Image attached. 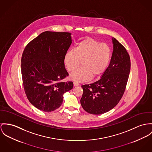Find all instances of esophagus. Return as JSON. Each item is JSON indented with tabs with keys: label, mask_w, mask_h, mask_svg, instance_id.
<instances>
[{
	"label": "esophagus",
	"mask_w": 152,
	"mask_h": 152,
	"mask_svg": "<svg viewBox=\"0 0 152 152\" xmlns=\"http://www.w3.org/2000/svg\"><path fill=\"white\" fill-rule=\"evenodd\" d=\"M73 86H79V83L77 82H73Z\"/></svg>",
	"instance_id": "esophagus-1"
}]
</instances>
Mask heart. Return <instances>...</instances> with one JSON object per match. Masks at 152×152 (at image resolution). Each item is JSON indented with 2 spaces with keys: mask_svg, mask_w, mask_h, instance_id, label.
I'll use <instances>...</instances> for the list:
<instances>
[{
  "mask_svg": "<svg viewBox=\"0 0 152 152\" xmlns=\"http://www.w3.org/2000/svg\"><path fill=\"white\" fill-rule=\"evenodd\" d=\"M112 51L110 47L93 38H86L78 43L75 50L65 55L64 64L68 70L73 72L80 65L82 67L70 75L77 82H86L102 75L108 67Z\"/></svg>",
  "mask_w": 152,
  "mask_h": 152,
  "instance_id": "obj_1",
  "label": "heart"
}]
</instances>
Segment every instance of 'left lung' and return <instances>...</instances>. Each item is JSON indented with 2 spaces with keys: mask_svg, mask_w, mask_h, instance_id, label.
<instances>
[{
  "mask_svg": "<svg viewBox=\"0 0 152 152\" xmlns=\"http://www.w3.org/2000/svg\"><path fill=\"white\" fill-rule=\"evenodd\" d=\"M113 51L110 64L98 81L82 85L80 103L93 115L106 113L120 102L125 92L131 68L130 57L126 48L112 38Z\"/></svg>",
  "mask_w": 152,
  "mask_h": 152,
  "instance_id": "1",
  "label": "left lung"
}]
</instances>
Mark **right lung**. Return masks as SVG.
<instances>
[{"mask_svg": "<svg viewBox=\"0 0 152 152\" xmlns=\"http://www.w3.org/2000/svg\"><path fill=\"white\" fill-rule=\"evenodd\" d=\"M70 35L46 31L24 48L21 64L24 91L29 101L40 110L58 109L64 94L73 88L72 81L61 82L69 76L64 57L72 43Z\"/></svg>", "mask_w": 152, "mask_h": 152, "instance_id": "add662e5", "label": "right lung"}]
</instances>
